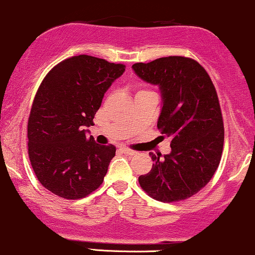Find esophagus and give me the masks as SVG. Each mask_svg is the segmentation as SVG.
I'll return each instance as SVG.
<instances>
[{
  "mask_svg": "<svg viewBox=\"0 0 255 255\" xmlns=\"http://www.w3.org/2000/svg\"><path fill=\"white\" fill-rule=\"evenodd\" d=\"M121 151L123 152V154L125 155H128V156H132V155L136 154V151L134 150H131V149H128V148H122Z\"/></svg>",
  "mask_w": 255,
  "mask_h": 255,
  "instance_id": "esophagus-1",
  "label": "esophagus"
}]
</instances>
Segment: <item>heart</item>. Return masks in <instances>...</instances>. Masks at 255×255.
Instances as JSON below:
<instances>
[{
	"label": "heart",
	"mask_w": 255,
	"mask_h": 255,
	"mask_svg": "<svg viewBox=\"0 0 255 255\" xmlns=\"http://www.w3.org/2000/svg\"><path fill=\"white\" fill-rule=\"evenodd\" d=\"M140 93H149V91H139L137 94H140Z\"/></svg>",
	"instance_id": "b5f03b06"
}]
</instances>
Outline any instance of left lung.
Segmentation results:
<instances>
[{"mask_svg":"<svg viewBox=\"0 0 255 255\" xmlns=\"http://www.w3.org/2000/svg\"><path fill=\"white\" fill-rule=\"evenodd\" d=\"M132 69L160 88L157 128L172 139V151L163 158L149 154L154 163L138 178L140 187L160 202L190 198L211 180L222 156L223 118L214 83L198 62L182 56L136 63Z\"/></svg>","mask_w":255,"mask_h":255,"instance_id":"8db88e82","label":"left lung"}]
</instances>
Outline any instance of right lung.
Returning a JSON list of instances; mask_svg holds the SVG:
<instances>
[{
    "instance_id": "add662e5",
    "label": "right lung",
    "mask_w": 255,
    "mask_h": 255,
    "mask_svg": "<svg viewBox=\"0 0 255 255\" xmlns=\"http://www.w3.org/2000/svg\"><path fill=\"white\" fill-rule=\"evenodd\" d=\"M124 64L88 55L58 63L44 77L33 100L28 156L40 184L56 196L80 199L103 184L116 146L86 136L95 113Z\"/></svg>"
}]
</instances>
